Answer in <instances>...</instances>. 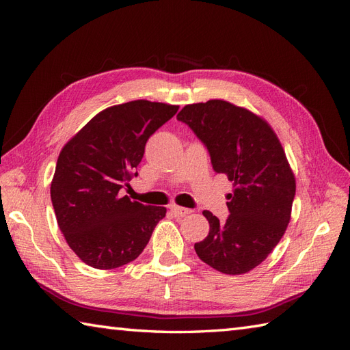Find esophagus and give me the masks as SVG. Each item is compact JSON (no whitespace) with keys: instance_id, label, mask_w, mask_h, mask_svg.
I'll return each instance as SVG.
<instances>
[{"instance_id":"esophagus-1","label":"esophagus","mask_w":350,"mask_h":350,"mask_svg":"<svg viewBox=\"0 0 350 350\" xmlns=\"http://www.w3.org/2000/svg\"><path fill=\"white\" fill-rule=\"evenodd\" d=\"M171 211L172 213L175 215V216H178V217H184V216H187V215H189L191 213V208H187V207H181V206H176V204H174V206H171Z\"/></svg>"}]
</instances>
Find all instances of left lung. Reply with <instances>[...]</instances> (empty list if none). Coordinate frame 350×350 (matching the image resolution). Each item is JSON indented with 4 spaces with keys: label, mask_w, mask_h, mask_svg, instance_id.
<instances>
[{
    "label": "left lung",
    "mask_w": 350,
    "mask_h": 350,
    "mask_svg": "<svg viewBox=\"0 0 350 350\" xmlns=\"http://www.w3.org/2000/svg\"><path fill=\"white\" fill-rule=\"evenodd\" d=\"M210 153L217 174L234 183L225 224L204 210L208 235L194 248L201 261L225 274H243L269 257L289 225L296 181L270 124L242 107L211 99L176 115Z\"/></svg>",
    "instance_id": "8db88e82"
}]
</instances>
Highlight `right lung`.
<instances>
[{
    "label": "right lung",
    "mask_w": 350,
    "mask_h": 350,
    "mask_svg": "<svg viewBox=\"0 0 350 350\" xmlns=\"http://www.w3.org/2000/svg\"><path fill=\"white\" fill-rule=\"evenodd\" d=\"M178 105L131 100L100 111L59 152L51 200L68 247L88 266L121 267L149 242L166 208L131 201L120 191L137 176L149 137Z\"/></svg>",
    "instance_id": "add662e5"
}]
</instances>
